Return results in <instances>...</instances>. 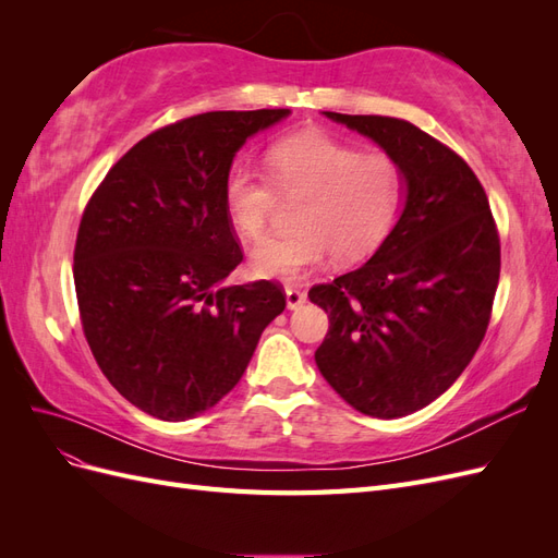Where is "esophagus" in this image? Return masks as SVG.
<instances>
[{
  "mask_svg": "<svg viewBox=\"0 0 558 558\" xmlns=\"http://www.w3.org/2000/svg\"><path fill=\"white\" fill-rule=\"evenodd\" d=\"M305 291L300 289H293V286H286V305H289V310H300L302 305H305Z\"/></svg>",
  "mask_w": 558,
  "mask_h": 558,
  "instance_id": "obj_1",
  "label": "esophagus"
}]
</instances>
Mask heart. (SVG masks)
I'll return each instance as SVG.
<instances>
[{"instance_id": "obj_1", "label": "heart", "mask_w": 558, "mask_h": 558, "mask_svg": "<svg viewBox=\"0 0 558 558\" xmlns=\"http://www.w3.org/2000/svg\"><path fill=\"white\" fill-rule=\"evenodd\" d=\"M267 174L238 162L226 177V211L244 238L258 240L275 207V184L283 197H302L293 214L298 228L251 248V265L263 277L295 281L324 265L351 263L375 251L391 232L404 193L398 160L363 154L328 134L305 132L267 150Z\"/></svg>"}]
</instances>
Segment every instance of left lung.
I'll return each mask as SVG.
<instances>
[{
    "mask_svg": "<svg viewBox=\"0 0 558 558\" xmlns=\"http://www.w3.org/2000/svg\"><path fill=\"white\" fill-rule=\"evenodd\" d=\"M324 116L398 160L404 202L373 258L310 291L330 318L314 359L353 410L408 416L440 398L484 340L500 277L496 223L475 172L424 130L388 116Z\"/></svg>",
    "mask_w": 558,
    "mask_h": 558,
    "instance_id": "8db88e82",
    "label": "left lung"
}]
</instances>
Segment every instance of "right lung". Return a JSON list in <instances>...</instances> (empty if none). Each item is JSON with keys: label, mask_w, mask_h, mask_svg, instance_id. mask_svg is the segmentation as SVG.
Wrapping results in <instances>:
<instances>
[{"label": "right lung", "mask_w": 558, "mask_h": 558, "mask_svg": "<svg viewBox=\"0 0 558 558\" xmlns=\"http://www.w3.org/2000/svg\"><path fill=\"white\" fill-rule=\"evenodd\" d=\"M291 109L209 111L148 134L90 197L74 248L83 332L111 386L162 421L230 393L283 312L272 281L226 286L242 263L226 211L238 150Z\"/></svg>", "instance_id": "right-lung-1"}]
</instances>
